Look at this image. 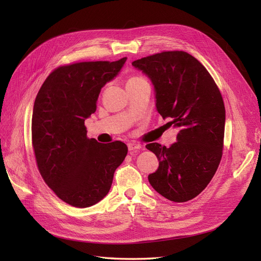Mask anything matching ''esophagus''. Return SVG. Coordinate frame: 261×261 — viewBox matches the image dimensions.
Listing matches in <instances>:
<instances>
[{"label": "esophagus", "instance_id": "1", "mask_svg": "<svg viewBox=\"0 0 261 261\" xmlns=\"http://www.w3.org/2000/svg\"><path fill=\"white\" fill-rule=\"evenodd\" d=\"M128 150L129 151H134V150L141 149V145L138 143H128Z\"/></svg>", "mask_w": 261, "mask_h": 261}]
</instances>
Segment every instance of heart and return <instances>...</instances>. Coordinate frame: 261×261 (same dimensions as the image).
Here are the masks:
<instances>
[{"instance_id": "obj_1", "label": "heart", "mask_w": 261, "mask_h": 261, "mask_svg": "<svg viewBox=\"0 0 261 261\" xmlns=\"http://www.w3.org/2000/svg\"><path fill=\"white\" fill-rule=\"evenodd\" d=\"M137 80H141V77H132L128 82H134V81H137Z\"/></svg>"}]
</instances>
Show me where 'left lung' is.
<instances>
[{
    "instance_id": "8db88e82",
    "label": "left lung",
    "mask_w": 261,
    "mask_h": 261,
    "mask_svg": "<svg viewBox=\"0 0 261 261\" xmlns=\"http://www.w3.org/2000/svg\"><path fill=\"white\" fill-rule=\"evenodd\" d=\"M154 87L156 111L178 128L170 148H146L159 160L149 183L165 198L188 201L210 183L222 158L225 108L213 78L201 63L184 51H168L134 61Z\"/></svg>"
}]
</instances>
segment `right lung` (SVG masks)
Instances as JSON below:
<instances>
[{
	"instance_id": "right-lung-1",
	"label": "right lung",
	"mask_w": 261,
	"mask_h": 261,
	"mask_svg": "<svg viewBox=\"0 0 261 261\" xmlns=\"http://www.w3.org/2000/svg\"><path fill=\"white\" fill-rule=\"evenodd\" d=\"M126 60L60 66L36 97L31 137L39 172L55 195L73 207L87 208L103 199L127 154L122 141L89 139L85 126L96 112L102 87L114 80Z\"/></svg>"
}]
</instances>
